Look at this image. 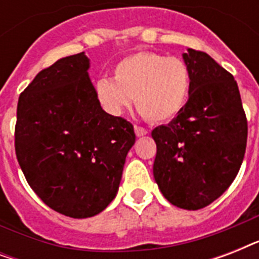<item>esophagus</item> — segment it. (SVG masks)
<instances>
[{
  "label": "esophagus",
  "instance_id": "34e87169",
  "mask_svg": "<svg viewBox=\"0 0 259 259\" xmlns=\"http://www.w3.org/2000/svg\"><path fill=\"white\" fill-rule=\"evenodd\" d=\"M134 132H136V134H137V137H142V136L148 134V129H145V127H142V126H138V125H134Z\"/></svg>",
  "mask_w": 259,
  "mask_h": 259
}]
</instances>
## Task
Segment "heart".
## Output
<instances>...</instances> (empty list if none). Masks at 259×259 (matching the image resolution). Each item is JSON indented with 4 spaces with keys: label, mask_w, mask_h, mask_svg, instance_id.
Returning <instances> with one entry per match:
<instances>
[{
    "label": "heart",
    "mask_w": 259,
    "mask_h": 259,
    "mask_svg": "<svg viewBox=\"0 0 259 259\" xmlns=\"http://www.w3.org/2000/svg\"><path fill=\"white\" fill-rule=\"evenodd\" d=\"M113 79H99L95 84L101 105L118 115L134 97L138 113L154 123L176 117L191 90V71L183 59L150 51L121 59L114 66Z\"/></svg>",
    "instance_id": "b5f03b06"
}]
</instances>
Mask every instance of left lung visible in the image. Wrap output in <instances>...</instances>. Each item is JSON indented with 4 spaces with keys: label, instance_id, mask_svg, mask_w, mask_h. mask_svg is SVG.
<instances>
[{
    "label": "left lung",
    "instance_id": "1",
    "mask_svg": "<svg viewBox=\"0 0 259 259\" xmlns=\"http://www.w3.org/2000/svg\"><path fill=\"white\" fill-rule=\"evenodd\" d=\"M191 71L184 109L152 132L157 145L153 175L169 203L200 209L217 200L239 172L247 142V118L235 79L211 56L183 55Z\"/></svg>",
    "mask_w": 259,
    "mask_h": 259
}]
</instances>
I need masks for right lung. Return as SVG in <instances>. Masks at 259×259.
I'll use <instances>...</instances> for the list:
<instances>
[{
	"label": "right lung",
	"instance_id": "1",
	"mask_svg": "<svg viewBox=\"0 0 259 259\" xmlns=\"http://www.w3.org/2000/svg\"><path fill=\"white\" fill-rule=\"evenodd\" d=\"M83 52L36 75L18 98L14 149L28 184L56 212L90 218L111 203L134 127L102 110Z\"/></svg>",
	"mask_w": 259,
	"mask_h": 259
}]
</instances>
